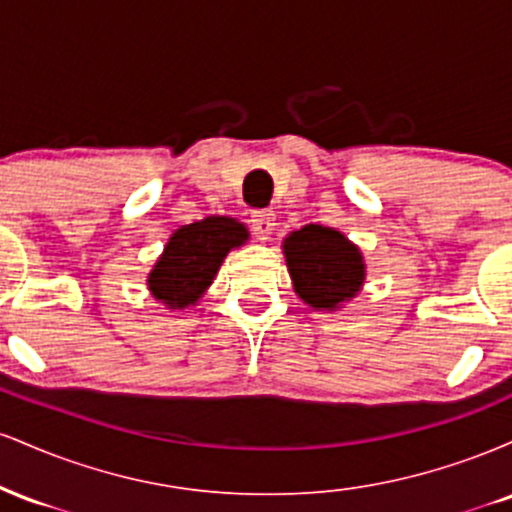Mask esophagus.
I'll use <instances>...</instances> for the list:
<instances>
[{
  "label": "esophagus",
  "mask_w": 512,
  "mask_h": 512,
  "mask_svg": "<svg viewBox=\"0 0 512 512\" xmlns=\"http://www.w3.org/2000/svg\"><path fill=\"white\" fill-rule=\"evenodd\" d=\"M274 221H276V216H274L272 209L252 211L250 223H252V228H255L257 236H260V240H269V236H272V231H274V226H276Z\"/></svg>",
  "instance_id": "34e87169"
}]
</instances>
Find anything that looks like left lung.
I'll return each instance as SVG.
<instances>
[{"label":"left lung","mask_w":512,"mask_h":512,"mask_svg":"<svg viewBox=\"0 0 512 512\" xmlns=\"http://www.w3.org/2000/svg\"><path fill=\"white\" fill-rule=\"evenodd\" d=\"M293 291L315 310L344 308L366 284V262L342 231L320 223L291 231L281 243Z\"/></svg>","instance_id":"obj_1"}]
</instances>
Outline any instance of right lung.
<instances>
[{
	"mask_svg": "<svg viewBox=\"0 0 512 512\" xmlns=\"http://www.w3.org/2000/svg\"><path fill=\"white\" fill-rule=\"evenodd\" d=\"M248 238V226L231 216H207L180 226L146 276L151 296L168 310L197 305L214 284L228 252L248 243Z\"/></svg>",
	"mask_w": 512,
	"mask_h": 512,
	"instance_id": "1",
	"label": "right lung"
}]
</instances>
